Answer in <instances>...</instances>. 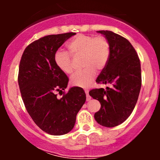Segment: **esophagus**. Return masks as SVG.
Masks as SVG:
<instances>
[{
	"instance_id": "34e87169",
	"label": "esophagus",
	"mask_w": 160,
	"mask_h": 160,
	"mask_svg": "<svg viewBox=\"0 0 160 160\" xmlns=\"http://www.w3.org/2000/svg\"><path fill=\"white\" fill-rule=\"evenodd\" d=\"M85 92L86 94V101H90L91 97L89 96V90H88V89H85Z\"/></svg>"
}]
</instances>
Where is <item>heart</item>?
I'll use <instances>...</instances> for the list:
<instances>
[{"label":"heart","instance_id":"1","mask_svg":"<svg viewBox=\"0 0 160 160\" xmlns=\"http://www.w3.org/2000/svg\"><path fill=\"white\" fill-rule=\"evenodd\" d=\"M65 51H58L55 55V62L58 68L67 74H72V56L82 57V71L71 77V82L74 86L85 88L90 85L97 74V69L102 70L107 65L111 53L110 43L104 36L93 37L78 34L68 43Z\"/></svg>","mask_w":160,"mask_h":160}]
</instances>
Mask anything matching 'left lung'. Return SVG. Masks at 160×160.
<instances>
[{
    "instance_id": "left-lung-1",
    "label": "left lung",
    "mask_w": 160,
    "mask_h": 160,
    "mask_svg": "<svg viewBox=\"0 0 160 160\" xmlns=\"http://www.w3.org/2000/svg\"><path fill=\"white\" fill-rule=\"evenodd\" d=\"M107 38L111 47L105 68L96 79L98 83H111V88L93 89L89 95L99 101L101 108L95 120L105 127L124 122L133 111L141 86V63L132 45L123 37L111 31H98Z\"/></svg>"
}]
</instances>
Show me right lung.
Here are the masks:
<instances>
[{"instance_id": "right-lung-1", "label": "right lung", "mask_w": 160, "mask_h": 160, "mask_svg": "<svg viewBox=\"0 0 160 160\" xmlns=\"http://www.w3.org/2000/svg\"><path fill=\"white\" fill-rule=\"evenodd\" d=\"M76 33L51 34L32 42L25 48L19 63L18 82L24 104L37 126L52 135L68 133L86 102L80 87H72L61 98L56 92L67 88L68 78L58 68L55 55Z\"/></svg>"}]
</instances>
